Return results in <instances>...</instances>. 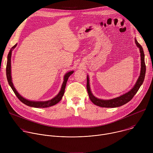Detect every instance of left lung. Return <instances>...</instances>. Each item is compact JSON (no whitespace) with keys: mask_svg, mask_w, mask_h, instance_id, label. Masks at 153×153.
Returning a JSON list of instances; mask_svg holds the SVG:
<instances>
[{"mask_svg":"<svg viewBox=\"0 0 153 153\" xmlns=\"http://www.w3.org/2000/svg\"><path fill=\"white\" fill-rule=\"evenodd\" d=\"M135 43L137 45V47L139 48L140 53V57H141V70H140V76L134 86L133 88L128 93L117 97L116 98H114L110 100H103L100 99L97 97H96L91 93L90 90V80L88 76H87V83H86V89L87 91H88L89 97L91 102L96 105L103 107V108H116L119 107L120 106H122L125 105V103H128L129 101H130L133 99V97L134 96V95L137 93L139 89L140 88V86L142 85L145 76V73H146V65L145 63V55L143 53V48L142 46L138 43L137 40L135 39Z\"/></svg>","mask_w":153,"mask_h":153,"instance_id":"left-lung-1","label":"left lung"}]
</instances>
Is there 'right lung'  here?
<instances>
[{"instance_id":"obj_1","label":"right lung","mask_w":153,"mask_h":153,"mask_svg":"<svg viewBox=\"0 0 153 153\" xmlns=\"http://www.w3.org/2000/svg\"><path fill=\"white\" fill-rule=\"evenodd\" d=\"M17 46V44L14 45L11 50H10V52L8 54V57H7V68H6V73H7V80L8 82V83L10 86H11V88H12L13 91L15 93L16 96L17 97V98L22 102L25 104L27 106H31V107H34V108H47L50 107L51 106H53L56 104H57L58 102H59L65 93V86H66V84L67 82V80L68 79V77L74 73V71H70L67 73H66L64 76L63 78V82L62 85L61 87V90L58 93V94L54 97L53 99L47 100V101H31V100H28L24 97H23L22 96L19 94V93L16 91V88H14V86L13 85V83L12 82V79H11V54H12V51L13 49L15 48V47Z\"/></svg>"}]
</instances>
